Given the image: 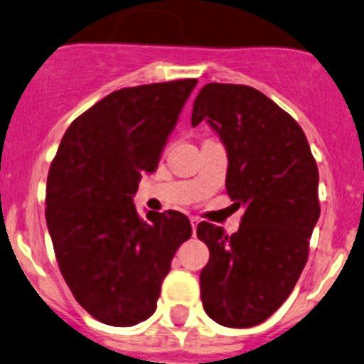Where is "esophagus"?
Segmentation results:
<instances>
[{"label":"esophagus","mask_w":364,"mask_h":364,"mask_svg":"<svg viewBox=\"0 0 364 364\" xmlns=\"http://www.w3.org/2000/svg\"><path fill=\"white\" fill-rule=\"evenodd\" d=\"M191 226H193V235L196 233V228H198V224H200V220L196 219V217H191Z\"/></svg>","instance_id":"1"}]
</instances>
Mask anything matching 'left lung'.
I'll return each mask as SVG.
<instances>
[{"instance_id": "8db88e82", "label": "left lung", "mask_w": 364, "mask_h": 364, "mask_svg": "<svg viewBox=\"0 0 364 364\" xmlns=\"http://www.w3.org/2000/svg\"><path fill=\"white\" fill-rule=\"evenodd\" d=\"M201 121L226 147V191L235 207H245L233 235L198 224L210 250L201 301L219 324L250 328L286 301L305 268L321 213L319 170L298 122L249 85H205L191 124Z\"/></svg>"}]
</instances>
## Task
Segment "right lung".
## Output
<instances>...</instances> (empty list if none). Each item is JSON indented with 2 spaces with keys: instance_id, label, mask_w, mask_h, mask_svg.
<instances>
[{
  "instance_id": "1",
  "label": "right lung",
  "mask_w": 364,
  "mask_h": 364,
  "mask_svg": "<svg viewBox=\"0 0 364 364\" xmlns=\"http://www.w3.org/2000/svg\"><path fill=\"white\" fill-rule=\"evenodd\" d=\"M196 78L114 91L75 119L47 177L45 219L75 299L105 324L154 314L191 223L175 210L141 219L133 196L152 173Z\"/></svg>"
}]
</instances>
